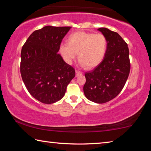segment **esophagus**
Returning <instances> with one entry per match:
<instances>
[{"instance_id":"34e87169","label":"esophagus","mask_w":151,"mask_h":151,"mask_svg":"<svg viewBox=\"0 0 151 151\" xmlns=\"http://www.w3.org/2000/svg\"><path fill=\"white\" fill-rule=\"evenodd\" d=\"M82 75H83V73L81 72V71L77 70H76V76H79Z\"/></svg>"}]
</instances>
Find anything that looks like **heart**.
Returning <instances> with one entry per match:
<instances>
[{"instance_id":"b5f03b06","label":"heart","mask_w":151,"mask_h":151,"mask_svg":"<svg viewBox=\"0 0 151 151\" xmlns=\"http://www.w3.org/2000/svg\"><path fill=\"white\" fill-rule=\"evenodd\" d=\"M106 38L101 33L93 34L85 32H76L69 36L67 43L60 45L59 51L66 62L70 63L78 59L83 66L92 68L103 61L107 49Z\"/></svg>"}]
</instances>
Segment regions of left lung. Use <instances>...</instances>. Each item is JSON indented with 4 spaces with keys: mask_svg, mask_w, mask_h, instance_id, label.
<instances>
[{
    "mask_svg": "<svg viewBox=\"0 0 151 151\" xmlns=\"http://www.w3.org/2000/svg\"><path fill=\"white\" fill-rule=\"evenodd\" d=\"M98 30L106 38V52L98 66L85 73L83 91L89 101L102 104L121 93L129 77L131 63L129 47L121 36L106 28H100Z\"/></svg>",
    "mask_w": 151,
    "mask_h": 151,
    "instance_id": "left-lung-1",
    "label": "left lung"
}]
</instances>
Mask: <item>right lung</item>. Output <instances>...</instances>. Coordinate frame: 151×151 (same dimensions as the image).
<instances>
[{
	"mask_svg": "<svg viewBox=\"0 0 151 151\" xmlns=\"http://www.w3.org/2000/svg\"><path fill=\"white\" fill-rule=\"evenodd\" d=\"M70 27L46 26L33 32L21 50L20 74L29 93L40 102L52 104L65 95L75 70L58 54Z\"/></svg>",
	"mask_w": 151,
	"mask_h": 151,
	"instance_id": "obj_1",
	"label": "right lung"
}]
</instances>
